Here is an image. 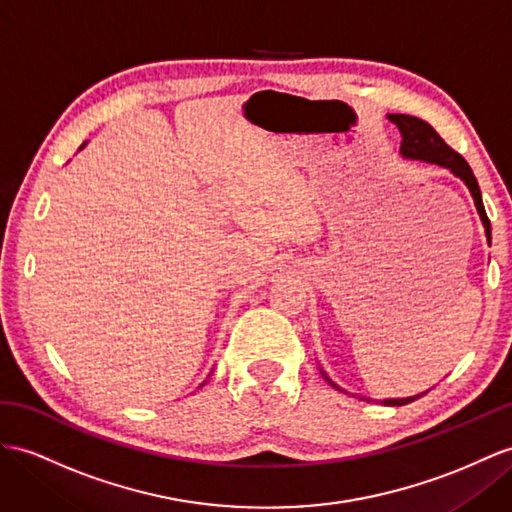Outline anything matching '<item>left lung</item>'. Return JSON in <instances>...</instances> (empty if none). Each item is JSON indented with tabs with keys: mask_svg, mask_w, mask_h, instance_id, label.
<instances>
[{
	"mask_svg": "<svg viewBox=\"0 0 512 512\" xmlns=\"http://www.w3.org/2000/svg\"><path fill=\"white\" fill-rule=\"evenodd\" d=\"M387 119L400 129V136H402L400 153H402L404 160H419V162H426V164L443 166V168H448L454 177H458L465 183L469 194H471V199H474V205L478 209V216H480L482 227H484V235H487V242L491 244V222L487 218V212H484L478 181H476L474 173H471L469 164L463 160V155H458L454 149H450L448 144L443 142V138L437 134V131L432 129L426 121L417 119V116L387 114ZM320 374L335 389H342L339 385H335L329 376H326V372L322 368H320ZM424 393H417V396H409V398H389V400H381V402L387 404V406H402V404H409V402L417 400L419 396H424ZM361 400L370 402V398H361Z\"/></svg>",
	"mask_w": 512,
	"mask_h": 512,
	"instance_id": "1",
	"label": "left lung"
}]
</instances>
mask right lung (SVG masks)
<instances>
[{"label":"right lung","instance_id":"obj_1","mask_svg":"<svg viewBox=\"0 0 512 512\" xmlns=\"http://www.w3.org/2000/svg\"><path fill=\"white\" fill-rule=\"evenodd\" d=\"M84 147H86V142H84V144H82V147H80V151H82V149H84ZM203 385H205V383H203ZM203 385H201V387H203Z\"/></svg>","mask_w":512,"mask_h":512}]
</instances>
